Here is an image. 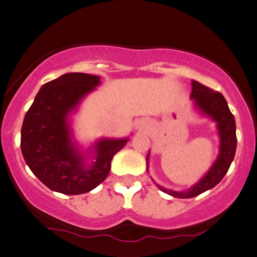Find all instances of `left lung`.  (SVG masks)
I'll use <instances>...</instances> for the list:
<instances>
[{"instance_id":"left-lung-1","label":"left lung","mask_w":257,"mask_h":257,"mask_svg":"<svg viewBox=\"0 0 257 257\" xmlns=\"http://www.w3.org/2000/svg\"><path fill=\"white\" fill-rule=\"evenodd\" d=\"M191 98L193 99L194 105L197 109L200 110L201 113L209 116L211 119H213L217 123V131H218L220 141L219 154L210 170L207 171V173L188 190L173 191L157 184V186L162 192L177 198H192L215 187L228 172L230 165L235 158L237 146L235 117L230 111L228 103H226L222 93L218 91H213L210 87L196 82V80H192ZM148 158L149 153L147 154V159H146L147 165Z\"/></svg>"}]
</instances>
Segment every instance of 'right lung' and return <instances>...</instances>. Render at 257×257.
I'll use <instances>...</instances> for the list:
<instances>
[{"label":"right lung","mask_w":257,"mask_h":257,"mask_svg":"<svg viewBox=\"0 0 257 257\" xmlns=\"http://www.w3.org/2000/svg\"><path fill=\"white\" fill-rule=\"evenodd\" d=\"M100 77L65 73L41 86L26 112L21 128V152L31 171L48 188L64 194H82L108 177L113 155L124 147L125 139H100L86 164L71 136L69 116L84 97L99 85Z\"/></svg>","instance_id":"obj_1"}]
</instances>
